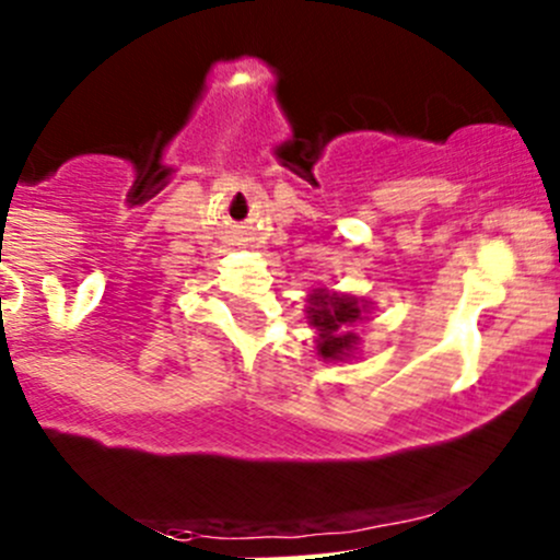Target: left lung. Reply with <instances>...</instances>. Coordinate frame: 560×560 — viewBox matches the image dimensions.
<instances>
[{"mask_svg":"<svg viewBox=\"0 0 560 560\" xmlns=\"http://www.w3.org/2000/svg\"><path fill=\"white\" fill-rule=\"evenodd\" d=\"M306 301V319L316 327V358L325 363H343L354 358L360 352V336L352 332V327L374 312L371 301L349 292H332L327 287H316Z\"/></svg>","mask_w":560,"mask_h":560,"instance_id":"1","label":"left lung"}]
</instances>
